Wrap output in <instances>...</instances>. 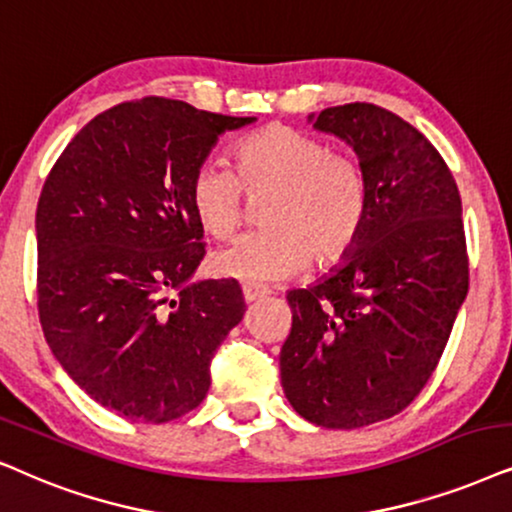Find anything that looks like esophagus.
<instances>
[{
	"mask_svg": "<svg viewBox=\"0 0 512 512\" xmlns=\"http://www.w3.org/2000/svg\"><path fill=\"white\" fill-rule=\"evenodd\" d=\"M242 294H244V301H247V303H254V301H261L263 296H268V291H265V289H258V287H251V284H244V287H242Z\"/></svg>",
	"mask_w": 512,
	"mask_h": 512,
	"instance_id": "esophagus-1",
	"label": "esophagus"
}]
</instances>
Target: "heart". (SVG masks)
<instances>
[{"instance_id":"1","label":"heart","mask_w":512,"mask_h":512,"mask_svg":"<svg viewBox=\"0 0 512 512\" xmlns=\"http://www.w3.org/2000/svg\"><path fill=\"white\" fill-rule=\"evenodd\" d=\"M237 176L202 164L190 181V204L207 235L225 240L242 221L244 195L270 192L261 211L265 230L249 232L211 258L223 277L249 284L287 280L313 261L329 268L360 240L369 214V181L362 164L331 152L322 138L270 124L237 143Z\"/></svg>"}]
</instances>
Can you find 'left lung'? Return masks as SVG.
<instances>
[{"label": "left lung", "mask_w": 512, "mask_h": 512, "mask_svg": "<svg viewBox=\"0 0 512 512\" xmlns=\"http://www.w3.org/2000/svg\"><path fill=\"white\" fill-rule=\"evenodd\" d=\"M355 150L369 214L355 249L287 294L282 388L305 421L353 430L400 414L440 362L468 294L461 195L421 131L374 103L310 115Z\"/></svg>", "instance_id": "left-lung-1"}]
</instances>
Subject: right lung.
<instances>
[{"mask_svg": "<svg viewBox=\"0 0 512 512\" xmlns=\"http://www.w3.org/2000/svg\"><path fill=\"white\" fill-rule=\"evenodd\" d=\"M254 119L157 96L119 103L46 176L35 221L39 322L72 381L117 414L167 423L195 409L211 357L242 322L240 284L192 282L204 230L190 181L218 136Z\"/></svg>", "mask_w": 512, "mask_h": 512, "instance_id": "obj_1", "label": "right lung"}]
</instances>
